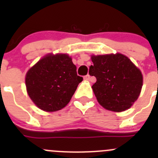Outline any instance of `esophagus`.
Here are the masks:
<instances>
[{
	"instance_id": "34e87169",
	"label": "esophagus",
	"mask_w": 158,
	"mask_h": 158,
	"mask_svg": "<svg viewBox=\"0 0 158 158\" xmlns=\"http://www.w3.org/2000/svg\"><path fill=\"white\" fill-rule=\"evenodd\" d=\"M84 79H85V80H86V81L90 80V76H89V75H87V76H85V77H84Z\"/></svg>"
}]
</instances>
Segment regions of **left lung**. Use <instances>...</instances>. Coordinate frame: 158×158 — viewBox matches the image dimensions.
I'll use <instances>...</instances> for the list:
<instances>
[{
    "label": "left lung",
    "instance_id": "8db88e82",
    "mask_svg": "<svg viewBox=\"0 0 158 158\" xmlns=\"http://www.w3.org/2000/svg\"><path fill=\"white\" fill-rule=\"evenodd\" d=\"M89 75L96 78L92 86L98 103L107 110L123 111L138 99L143 84L141 72L121 53L92 56Z\"/></svg>",
    "mask_w": 158,
    "mask_h": 158
}]
</instances>
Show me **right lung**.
<instances>
[{
  "instance_id": "1",
  "label": "right lung",
  "mask_w": 158,
  "mask_h": 158,
  "mask_svg": "<svg viewBox=\"0 0 158 158\" xmlns=\"http://www.w3.org/2000/svg\"><path fill=\"white\" fill-rule=\"evenodd\" d=\"M82 79L67 54H48L28 70L25 82L30 98L39 109L56 111L69 102Z\"/></svg>"
}]
</instances>
